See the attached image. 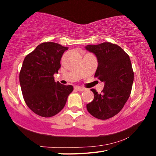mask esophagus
<instances>
[{"instance_id": "1", "label": "esophagus", "mask_w": 156, "mask_h": 156, "mask_svg": "<svg viewBox=\"0 0 156 156\" xmlns=\"http://www.w3.org/2000/svg\"><path fill=\"white\" fill-rule=\"evenodd\" d=\"M74 89H75L76 90H77L78 91H84V90H85L84 88L81 87H77V86L74 87Z\"/></svg>"}]
</instances>
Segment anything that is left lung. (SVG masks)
<instances>
[{"instance_id": "left-lung-1", "label": "left lung", "mask_w": 156, "mask_h": 156, "mask_svg": "<svg viewBox=\"0 0 156 156\" xmlns=\"http://www.w3.org/2000/svg\"><path fill=\"white\" fill-rule=\"evenodd\" d=\"M85 48L98 60L94 76L105 83L101 94L91 89L94 98L87 105V110L96 118L109 119L122 109L132 91L134 72L129 56L121 47L110 42L87 45Z\"/></svg>"}]
</instances>
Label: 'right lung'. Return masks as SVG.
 Listing matches in <instances>:
<instances>
[{"instance_id":"obj_1","label":"right lung","mask_w":156,"mask_h":156,"mask_svg":"<svg viewBox=\"0 0 156 156\" xmlns=\"http://www.w3.org/2000/svg\"><path fill=\"white\" fill-rule=\"evenodd\" d=\"M67 49L56 43L45 42L24 58L20 73V87L27 105L38 115H55L65 107L73 91V86L55 82L53 77Z\"/></svg>"}]
</instances>
